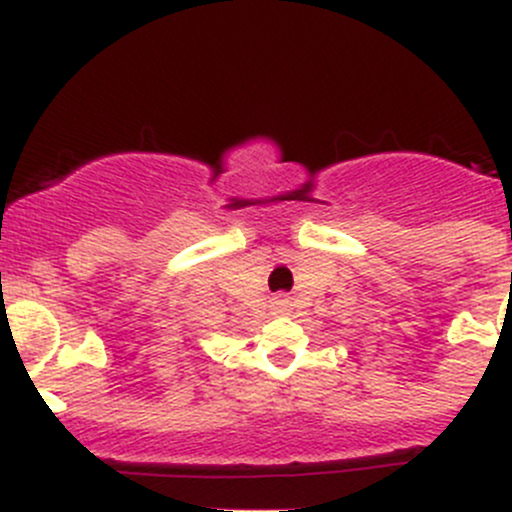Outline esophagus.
<instances>
[{
	"label": "esophagus",
	"instance_id": "esophagus-1",
	"mask_svg": "<svg viewBox=\"0 0 512 512\" xmlns=\"http://www.w3.org/2000/svg\"><path fill=\"white\" fill-rule=\"evenodd\" d=\"M277 304H280V307H287V302H285V299H277Z\"/></svg>",
	"mask_w": 512,
	"mask_h": 512
}]
</instances>
